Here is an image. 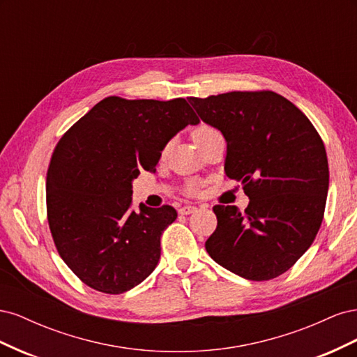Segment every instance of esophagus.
<instances>
[{
    "label": "esophagus",
    "instance_id": "34e87169",
    "mask_svg": "<svg viewBox=\"0 0 357 357\" xmlns=\"http://www.w3.org/2000/svg\"><path fill=\"white\" fill-rule=\"evenodd\" d=\"M198 208L197 207H193V205H185V207H181L180 210H178V213L180 214H192V213H195Z\"/></svg>",
    "mask_w": 357,
    "mask_h": 357
}]
</instances>
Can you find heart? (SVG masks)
<instances>
[{
	"mask_svg": "<svg viewBox=\"0 0 357 357\" xmlns=\"http://www.w3.org/2000/svg\"><path fill=\"white\" fill-rule=\"evenodd\" d=\"M215 129L214 128H211V126H207V125H201V126H198L197 129H195V132H193V137H195V142L198 138H201V137H204V135H208V134H211V132H214ZM190 192H195V186H190Z\"/></svg>",
	"mask_w": 357,
	"mask_h": 357,
	"instance_id": "1",
	"label": "heart"
}]
</instances>
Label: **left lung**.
<instances>
[{"instance_id":"8db88e82","label":"left lung","mask_w":357,"mask_h":357,"mask_svg":"<svg viewBox=\"0 0 357 357\" xmlns=\"http://www.w3.org/2000/svg\"><path fill=\"white\" fill-rule=\"evenodd\" d=\"M189 102L223 134L226 176L240 180L250 199L244 211L214 205L218 228L205 248L243 278L282 275L320 229L329 189L325 144L308 117L271 91L192 96Z\"/></svg>"}]
</instances>
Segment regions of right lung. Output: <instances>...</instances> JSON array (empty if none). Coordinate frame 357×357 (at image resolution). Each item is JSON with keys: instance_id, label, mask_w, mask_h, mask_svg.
Segmentation results:
<instances>
[{"instance_id": "add662e5", "label": "right lung", "mask_w": 357, "mask_h": 357, "mask_svg": "<svg viewBox=\"0 0 357 357\" xmlns=\"http://www.w3.org/2000/svg\"><path fill=\"white\" fill-rule=\"evenodd\" d=\"M199 119L185 98H104L66 132L46 178L47 219L58 253L84 284L119 295L146 280L171 205L132 210V181L153 171L169 139Z\"/></svg>"}]
</instances>
